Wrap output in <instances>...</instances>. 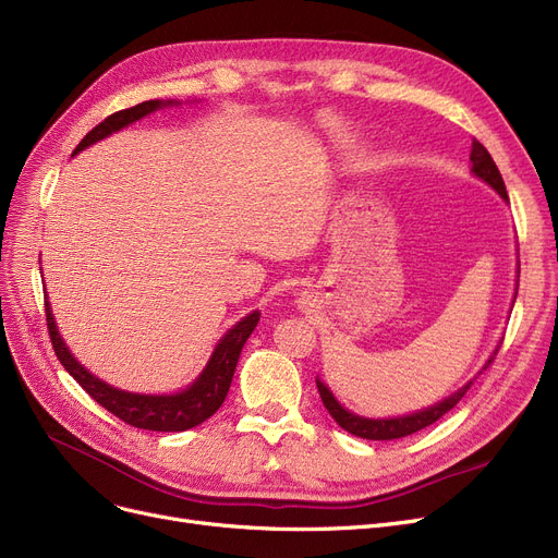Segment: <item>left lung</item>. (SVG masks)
<instances>
[{"mask_svg": "<svg viewBox=\"0 0 558 558\" xmlns=\"http://www.w3.org/2000/svg\"><path fill=\"white\" fill-rule=\"evenodd\" d=\"M470 163H472V173L486 182L488 186H493L504 203H508V193H506V186H504V180H501V173L497 163L493 161L490 153L483 148V145L478 141H472V153H470ZM518 278H520V266H518ZM518 296V294H515ZM515 303V301H513ZM499 347L493 351V355L488 357L486 365H483V369H486L490 362L495 360ZM474 380V378H472ZM472 380H468L460 390H456L453 395L445 397L442 401L433 403L424 410H415V413L410 415H399V417H362V415H355L351 413L349 408H344L342 403H339L335 399V395L330 392V387L317 376V387H319V395H322V401L326 405L328 413L332 415V420L342 426L344 430H349L351 435H357V438H365V440H397V438H405V435H413L430 424L438 422L445 413H449V410L465 397V392L470 390Z\"/></svg>", "mask_w": 558, "mask_h": 558, "instance_id": "left-lung-1", "label": "left lung"}]
</instances>
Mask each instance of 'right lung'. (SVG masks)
I'll use <instances>...</instances> for the list:
<instances>
[{
    "instance_id": "1",
    "label": "right lung",
    "mask_w": 558,
    "mask_h": 558,
    "mask_svg": "<svg viewBox=\"0 0 558 558\" xmlns=\"http://www.w3.org/2000/svg\"><path fill=\"white\" fill-rule=\"evenodd\" d=\"M178 105H180L178 100H148V102H141L132 109L116 111L109 118H105L98 128H93L82 138V143L77 145L72 155L86 150L88 145L120 132L145 116H150L166 107H178ZM45 317H47V328H50L54 353H57L61 365L65 367V372L75 378L95 401H98L102 408H107L111 415H116L118 420H123L125 424L136 426V428L180 433V430L193 428V426L203 424L205 420H209L226 401L241 349H244L246 339L255 330V326L259 322V312L253 310L251 314H246L244 319H239L230 330H226V335L219 339V344L214 347L207 365L198 374V378L191 385H186L184 390L173 392V395H138V392L118 390V387L105 383L102 378L90 374L82 365V362L70 353V349L65 347L63 337L57 328L54 314H52L50 301L47 299H45Z\"/></svg>"
}]
</instances>
